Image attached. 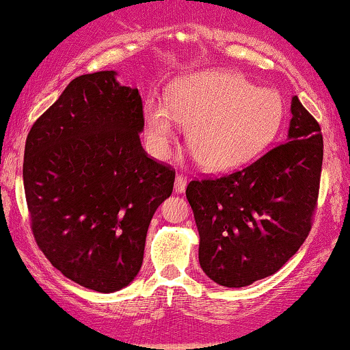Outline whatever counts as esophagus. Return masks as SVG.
I'll list each match as a JSON object with an SVG mask.
<instances>
[{"label": "esophagus", "instance_id": "obj_1", "mask_svg": "<svg viewBox=\"0 0 350 350\" xmlns=\"http://www.w3.org/2000/svg\"><path fill=\"white\" fill-rule=\"evenodd\" d=\"M185 189H186V178H185V176H181V175H176V178H175V193L181 194V193H185Z\"/></svg>", "mask_w": 350, "mask_h": 350}]
</instances>
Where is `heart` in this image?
Segmentation results:
<instances>
[{
	"label": "heart",
	"mask_w": 350,
	"mask_h": 350,
	"mask_svg": "<svg viewBox=\"0 0 350 350\" xmlns=\"http://www.w3.org/2000/svg\"><path fill=\"white\" fill-rule=\"evenodd\" d=\"M284 109V100L274 89L253 88L231 71H198L176 81L170 100H146L145 143L152 157L165 159L183 124L188 126L186 142L205 169L231 170L269 145Z\"/></svg>",
	"instance_id": "obj_1"
}]
</instances>
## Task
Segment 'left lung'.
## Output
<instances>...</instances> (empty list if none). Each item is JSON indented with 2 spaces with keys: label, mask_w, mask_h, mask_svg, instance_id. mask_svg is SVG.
I'll use <instances>...</instances> for the list:
<instances>
[{
  "label": "left lung",
  "mask_w": 350,
  "mask_h": 350,
  "mask_svg": "<svg viewBox=\"0 0 350 350\" xmlns=\"http://www.w3.org/2000/svg\"><path fill=\"white\" fill-rule=\"evenodd\" d=\"M285 143L245 169L191 181L199 262L215 284L241 288L280 269L303 245L319 196L323 137L298 97Z\"/></svg>",
  "instance_id": "left-lung-1"
}]
</instances>
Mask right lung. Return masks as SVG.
<instances>
[{
  "label": "right lung",
  "mask_w": 350,
  "mask_h": 350,
  "mask_svg": "<svg viewBox=\"0 0 350 350\" xmlns=\"http://www.w3.org/2000/svg\"><path fill=\"white\" fill-rule=\"evenodd\" d=\"M114 70L71 81L33 124L23 186L38 247L65 277L98 293L140 272L146 232L175 172L143 151V105Z\"/></svg>",
  "instance_id": "add662e5"
}]
</instances>
